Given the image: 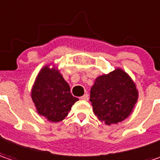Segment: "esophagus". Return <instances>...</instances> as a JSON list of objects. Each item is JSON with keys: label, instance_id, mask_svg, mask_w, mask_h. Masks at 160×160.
I'll return each instance as SVG.
<instances>
[{"label": "esophagus", "instance_id": "esophagus-1", "mask_svg": "<svg viewBox=\"0 0 160 160\" xmlns=\"http://www.w3.org/2000/svg\"><path fill=\"white\" fill-rule=\"evenodd\" d=\"M80 99H81V100H85V101L88 100V94H85V95H83L82 97H80Z\"/></svg>", "mask_w": 160, "mask_h": 160}]
</instances>
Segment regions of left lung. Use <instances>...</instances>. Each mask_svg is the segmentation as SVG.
Segmentation results:
<instances>
[{"mask_svg":"<svg viewBox=\"0 0 160 160\" xmlns=\"http://www.w3.org/2000/svg\"><path fill=\"white\" fill-rule=\"evenodd\" d=\"M137 98L134 82L125 72L117 69L97 78L91 88L89 101L97 118L111 125L128 118Z\"/></svg>","mask_w":160,"mask_h":160,"instance_id":"8db88e82","label":"left lung"}]
</instances>
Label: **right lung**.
Masks as SVG:
<instances>
[{
  "label": "right lung",
  "mask_w": 160,
  "mask_h": 160,
  "mask_svg": "<svg viewBox=\"0 0 160 160\" xmlns=\"http://www.w3.org/2000/svg\"><path fill=\"white\" fill-rule=\"evenodd\" d=\"M32 98L39 114L52 121L63 120L78 98L58 71L48 66L40 72L32 90Z\"/></svg>",
  "instance_id": "add662e5"
}]
</instances>
